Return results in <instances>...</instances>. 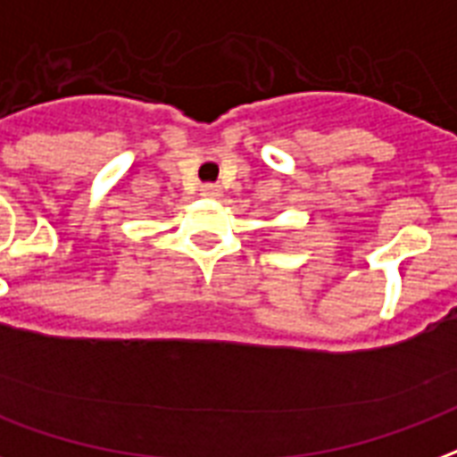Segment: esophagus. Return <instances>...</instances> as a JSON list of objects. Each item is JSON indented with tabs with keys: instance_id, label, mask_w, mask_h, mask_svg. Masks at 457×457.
Masks as SVG:
<instances>
[{
	"instance_id": "obj_1",
	"label": "esophagus",
	"mask_w": 457,
	"mask_h": 457,
	"mask_svg": "<svg viewBox=\"0 0 457 457\" xmlns=\"http://www.w3.org/2000/svg\"><path fill=\"white\" fill-rule=\"evenodd\" d=\"M201 195H205V198H220V195H222V188H220L218 184H205L201 186Z\"/></svg>"
}]
</instances>
